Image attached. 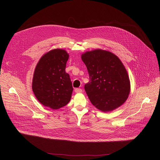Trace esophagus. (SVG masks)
Returning a JSON list of instances; mask_svg holds the SVG:
<instances>
[{
	"label": "esophagus",
	"mask_w": 160,
	"mask_h": 160,
	"mask_svg": "<svg viewBox=\"0 0 160 160\" xmlns=\"http://www.w3.org/2000/svg\"><path fill=\"white\" fill-rule=\"evenodd\" d=\"M74 91H75V93H82V89H80V88H77V89H74Z\"/></svg>",
	"instance_id": "1"
}]
</instances>
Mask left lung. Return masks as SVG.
<instances>
[{
	"mask_svg": "<svg viewBox=\"0 0 160 160\" xmlns=\"http://www.w3.org/2000/svg\"><path fill=\"white\" fill-rule=\"evenodd\" d=\"M81 58L89 76L84 88L91 104L103 112L122 105L130 94V82L120 59L99 48L83 53Z\"/></svg>",
	"mask_w": 160,
	"mask_h": 160,
	"instance_id": "obj_1",
	"label": "left lung"
}]
</instances>
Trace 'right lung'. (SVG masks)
<instances>
[{
    "mask_svg": "<svg viewBox=\"0 0 160 160\" xmlns=\"http://www.w3.org/2000/svg\"><path fill=\"white\" fill-rule=\"evenodd\" d=\"M65 50L55 48L41 56L32 79V91L43 106L57 110L68 104L73 91L69 74L65 72L69 59Z\"/></svg>",
    "mask_w": 160,
    "mask_h": 160,
    "instance_id": "obj_1",
    "label": "right lung"
}]
</instances>
